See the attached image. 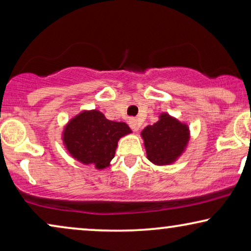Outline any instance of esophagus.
I'll use <instances>...</instances> for the list:
<instances>
[{
  "label": "esophagus",
  "instance_id": "34e87169",
  "mask_svg": "<svg viewBox=\"0 0 251 251\" xmlns=\"http://www.w3.org/2000/svg\"><path fill=\"white\" fill-rule=\"evenodd\" d=\"M129 125H130V126H131V129L133 130V131H138L139 130L140 125H139V122L137 121V119H130Z\"/></svg>",
  "mask_w": 251,
  "mask_h": 251
}]
</instances>
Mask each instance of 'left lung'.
Returning a JSON list of instances; mask_svg holds the SVG:
<instances>
[{
    "label": "left lung",
    "instance_id": "left-lung-1",
    "mask_svg": "<svg viewBox=\"0 0 251 251\" xmlns=\"http://www.w3.org/2000/svg\"><path fill=\"white\" fill-rule=\"evenodd\" d=\"M146 155L155 166H169L176 162L190 142V128L174 116L162 113L159 121L147 126L140 133Z\"/></svg>",
    "mask_w": 251,
    "mask_h": 251
}]
</instances>
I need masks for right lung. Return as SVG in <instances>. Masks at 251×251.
<instances>
[{"mask_svg":"<svg viewBox=\"0 0 251 251\" xmlns=\"http://www.w3.org/2000/svg\"><path fill=\"white\" fill-rule=\"evenodd\" d=\"M131 132L126 122L111 121L98 109H85L67 122L61 139L73 159L102 170L111 166L120 138Z\"/></svg>","mask_w":251,"mask_h":251,"instance_id":"1","label":"right lung"}]
</instances>
